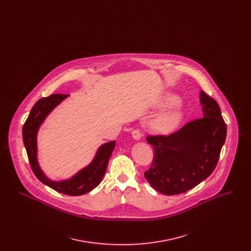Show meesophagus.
Here are the masks:
<instances>
[{
	"label": "esophagus",
	"instance_id": "1",
	"mask_svg": "<svg viewBox=\"0 0 251 251\" xmlns=\"http://www.w3.org/2000/svg\"><path fill=\"white\" fill-rule=\"evenodd\" d=\"M131 136H132V138L135 139V140H140V138H141V132H140L139 130H133V131H131Z\"/></svg>",
	"mask_w": 251,
	"mask_h": 251
}]
</instances>
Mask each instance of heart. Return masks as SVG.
Instances as JSON below:
<instances>
[{
	"label": "heart",
	"instance_id": "b5f03b06",
	"mask_svg": "<svg viewBox=\"0 0 251 251\" xmlns=\"http://www.w3.org/2000/svg\"><path fill=\"white\" fill-rule=\"evenodd\" d=\"M176 101H178V98L176 96H167L162 105L168 106L175 103ZM182 119L183 111L179 106L153 119L150 122V128L151 131L158 134H167L174 131L179 126Z\"/></svg>",
	"mask_w": 251,
	"mask_h": 251
}]
</instances>
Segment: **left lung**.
<instances>
[{"label":"left lung","mask_w":251,"mask_h":251,"mask_svg":"<svg viewBox=\"0 0 251 251\" xmlns=\"http://www.w3.org/2000/svg\"><path fill=\"white\" fill-rule=\"evenodd\" d=\"M202 117L169 135L148 136L154 156L144 175L156 191L167 196L188 191L215 170L226 140L227 126L213 98L200 93Z\"/></svg>","instance_id":"8db88e82"}]
</instances>
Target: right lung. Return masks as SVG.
Segmentation results:
<instances>
[{
  "mask_svg": "<svg viewBox=\"0 0 251 251\" xmlns=\"http://www.w3.org/2000/svg\"><path fill=\"white\" fill-rule=\"evenodd\" d=\"M68 97L69 95L65 94H53L38 100L24 123L23 138L29 163L37 179L45 185L62 194L81 196L91 191L100 183L106 171L110 156L116 147V141L102 144L98 149L92 162L72 178L60 181L49 179L38 165L36 136L39 127L49 114Z\"/></svg>",
  "mask_w": 251,
  "mask_h": 251,
  "instance_id": "obj_1",
  "label": "right lung"
}]
</instances>
